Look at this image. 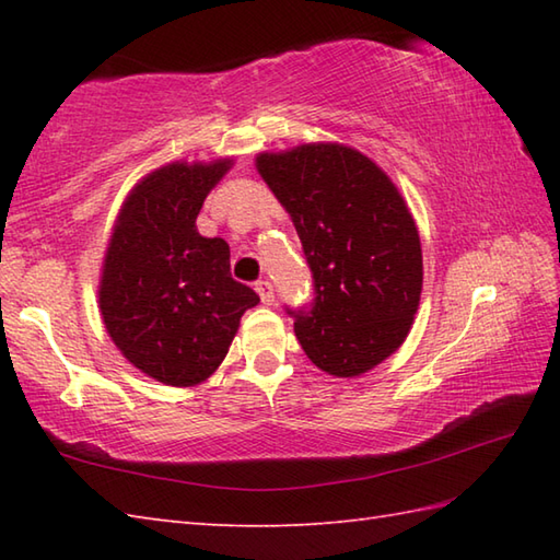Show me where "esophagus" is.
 Instances as JSON below:
<instances>
[{
	"label": "esophagus",
	"mask_w": 560,
	"mask_h": 560,
	"mask_svg": "<svg viewBox=\"0 0 560 560\" xmlns=\"http://www.w3.org/2000/svg\"><path fill=\"white\" fill-rule=\"evenodd\" d=\"M255 291H257V295H259V301L265 303V305H271V303H273V287H271L269 281H265V279L257 281V283H255Z\"/></svg>",
	"instance_id": "1"
}]
</instances>
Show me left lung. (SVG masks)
<instances>
[{"label": "left lung", "mask_w": 560, "mask_h": 560, "mask_svg": "<svg viewBox=\"0 0 560 560\" xmlns=\"http://www.w3.org/2000/svg\"><path fill=\"white\" fill-rule=\"evenodd\" d=\"M261 180L291 213L313 271L311 311H291L303 351L337 377L395 353L423 289L421 237L383 168L343 144L259 153Z\"/></svg>", "instance_id": "left-lung-1"}]
</instances>
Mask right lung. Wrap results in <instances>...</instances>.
<instances>
[{"label":"right lung","mask_w":560,"mask_h":560,"mask_svg":"<svg viewBox=\"0 0 560 560\" xmlns=\"http://www.w3.org/2000/svg\"><path fill=\"white\" fill-rule=\"evenodd\" d=\"M231 159L175 161L132 187L117 213L98 287L103 325L141 373L192 387L229 353L259 295L231 277L223 237L197 231V213Z\"/></svg>","instance_id":"1"}]
</instances>
